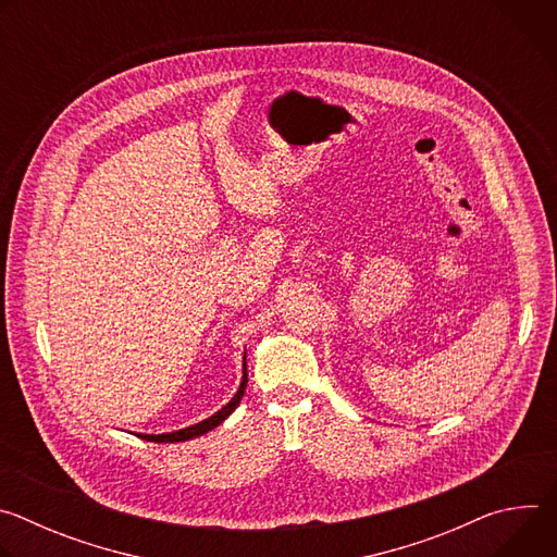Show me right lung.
Wrapping results in <instances>:
<instances>
[{
    "label": "right lung",
    "mask_w": 557,
    "mask_h": 557,
    "mask_svg": "<svg viewBox=\"0 0 557 557\" xmlns=\"http://www.w3.org/2000/svg\"><path fill=\"white\" fill-rule=\"evenodd\" d=\"M245 374H243V383H240V387H237V392H235V396L233 399L222 408V410H218L213 417H209V419H205V421H200V423H196V425H189V428H185V430H178V432H170V434H138L140 438H145V441H153V443H181V441H189V438H196V436H202V434H207L209 430H213V428H218L237 406H240V401H243V396H245V389H247V355H245V370H243Z\"/></svg>",
    "instance_id": "obj_1"
}]
</instances>
